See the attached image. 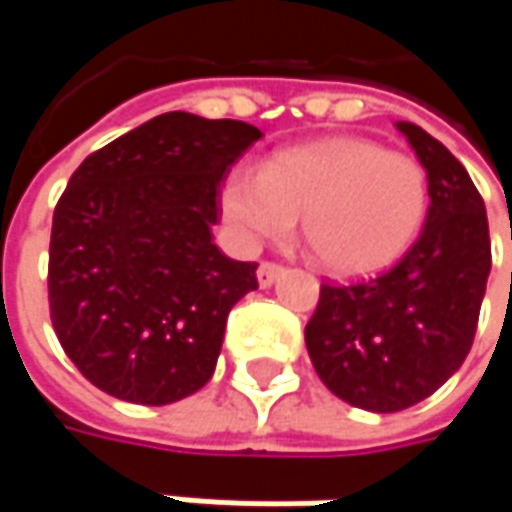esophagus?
<instances>
[{"label":"esophagus","mask_w":512,"mask_h":512,"mask_svg":"<svg viewBox=\"0 0 512 512\" xmlns=\"http://www.w3.org/2000/svg\"><path fill=\"white\" fill-rule=\"evenodd\" d=\"M279 276H282V267L273 265V262H262L259 270H256V279H259V285L262 287H270Z\"/></svg>","instance_id":"34e87169"}]
</instances>
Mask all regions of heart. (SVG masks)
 <instances>
[{"label":"heart","instance_id":"b5f03b06","mask_svg":"<svg viewBox=\"0 0 512 512\" xmlns=\"http://www.w3.org/2000/svg\"><path fill=\"white\" fill-rule=\"evenodd\" d=\"M430 205L427 170L373 139L333 136L239 168L222 187V216L245 247L282 239L299 216L307 256L333 276L396 262Z\"/></svg>","mask_w":512,"mask_h":512}]
</instances>
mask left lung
Here are the masks:
<instances>
[{"label": "left lung", "mask_w": 512, "mask_h": 512, "mask_svg": "<svg viewBox=\"0 0 512 512\" xmlns=\"http://www.w3.org/2000/svg\"><path fill=\"white\" fill-rule=\"evenodd\" d=\"M396 128L430 182L422 233L382 276L322 285L305 327L310 362L327 390L370 413L413 407L462 367L490 276L487 213L470 173L419 125Z\"/></svg>", "instance_id": "8db88e82"}]
</instances>
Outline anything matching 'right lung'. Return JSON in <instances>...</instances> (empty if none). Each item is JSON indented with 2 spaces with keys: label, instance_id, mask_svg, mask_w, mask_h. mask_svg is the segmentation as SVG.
Wrapping results in <instances>:
<instances>
[{
  "label": "right lung",
  "instance_id": "right-lung-1",
  "mask_svg": "<svg viewBox=\"0 0 512 512\" xmlns=\"http://www.w3.org/2000/svg\"><path fill=\"white\" fill-rule=\"evenodd\" d=\"M262 130L170 110L70 176L53 213L50 322L79 373L130 404L202 390L253 262L213 245L219 185Z\"/></svg>",
  "mask_w": 512,
  "mask_h": 512
}]
</instances>
